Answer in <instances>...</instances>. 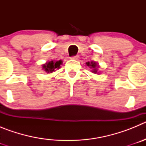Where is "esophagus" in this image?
<instances>
[{
	"mask_svg": "<svg viewBox=\"0 0 146 146\" xmlns=\"http://www.w3.org/2000/svg\"><path fill=\"white\" fill-rule=\"evenodd\" d=\"M72 58L74 59V60H78V59L80 58V57H79V55H75V56H73Z\"/></svg>",
	"mask_w": 146,
	"mask_h": 146,
	"instance_id": "1",
	"label": "esophagus"
}]
</instances>
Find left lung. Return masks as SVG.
Masks as SVG:
<instances>
[{
  "instance_id": "1",
  "label": "left lung",
  "mask_w": 146,
  "mask_h": 146,
  "mask_svg": "<svg viewBox=\"0 0 146 146\" xmlns=\"http://www.w3.org/2000/svg\"><path fill=\"white\" fill-rule=\"evenodd\" d=\"M86 65L88 67H90L91 69V72L94 73V74H99V72H98V69L99 68V65L95 61H91V62H86Z\"/></svg>"
}]
</instances>
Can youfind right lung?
I'll list each match as a JSON object with an SVG mask.
<instances>
[{"instance_id":"add662e5","label":"right lung","mask_w":146,"mask_h":146,"mask_svg":"<svg viewBox=\"0 0 146 146\" xmlns=\"http://www.w3.org/2000/svg\"><path fill=\"white\" fill-rule=\"evenodd\" d=\"M62 63L63 61L61 60H59L58 61L53 60H50V61L49 60V61L46 62L45 64H42V69L47 74H50L53 72H55L56 69H60Z\"/></svg>"}]
</instances>
